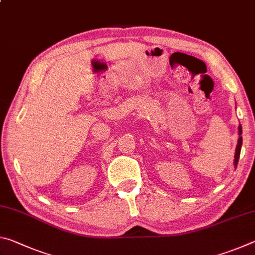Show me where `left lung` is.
Wrapping results in <instances>:
<instances>
[{"label":"left lung","instance_id":"obj_1","mask_svg":"<svg viewBox=\"0 0 255 255\" xmlns=\"http://www.w3.org/2000/svg\"><path fill=\"white\" fill-rule=\"evenodd\" d=\"M242 126L240 125L239 127V135H240V138L239 140H237V146H236V152H235V159H234V165L235 167L237 166V163H239V158H240V154H241V148H242Z\"/></svg>","mask_w":255,"mask_h":255}]
</instances>
